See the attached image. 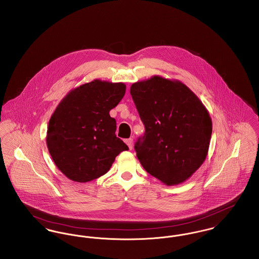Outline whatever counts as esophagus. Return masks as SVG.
<instances>
[{
    "instance_id": "obj_1",
    "label": "esophagus",
    "mask_w": 259,
    "mask_h": 259,
    "mask_svg": "<svg viewBox=\"0 0 259 259\" xmlns=\"http://www.w3.org/2000/svg\"><path fill=\"white\" fill-rule=\"evenodd\" d=\"M125 143L127 144V146L129 147V149H130V150L133 148V139H132V138H129V139L125 140Z\"/></svg>"
}]
</instances>
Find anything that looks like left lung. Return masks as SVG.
<instances>
[{"label":"left lung","mask_w":259,"mask_h":259,"mask_svg":"<svg viewBox=\"0 0 259 259\" xmlns=\"http://www.w3.org/2000/svg\"><path fill=\"white\" fill-rule=\"evenodd\" d=\"M130 94L145 125L144 137L135 144L142 166L165 185L184 182L208 155L209 111L179 80L153 76L134 82Z\"/></svg>","instance_id":"1"}]
</instances>
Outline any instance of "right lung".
<instances>
[{
  "mask_svg": "<svg viewBox=\"0 0 259 259\" xmlns=\"http://www.w3.org/2000/svg\"><path fill=\"white\" fill-rule=\"evenodd\" d=\"M126 84L99 79L71 90L49 120L46 144L54 163L67 178L89 182L105 175L127 145L116 137L109 115L123 99Z\"/></svg>",
  "mask_w": 259,
  "mask_h": 259,
  "instance_id": "right-lung-1",
  "label": "right lung"
}]
</instances>
